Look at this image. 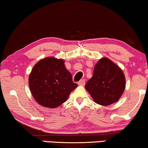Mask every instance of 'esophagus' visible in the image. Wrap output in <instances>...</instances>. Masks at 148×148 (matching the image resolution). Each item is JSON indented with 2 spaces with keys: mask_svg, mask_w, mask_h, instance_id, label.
I'll list each match as a JSON object with an SVG mask.
<instances>
[{
  "mask_svg": "<svg viewBox=\"0 0 148 148\" xmlns=\"http://www.w3.org/2000/svg\"><path fill=\"white\" fill-rule=\"evenodd\" d=\"M78 84L79 85V86H84L85 85V80L84 79H82L79 81V82H78Z\"/></svg>",
  "mask_w": 148,
  "mask_h": 148,
  "instance_id": "obj_1",
  "label": "esophagus"
}]
</instances>
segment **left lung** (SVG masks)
I'll list each match as a JSON object with an SVG mask.
<instances>
[{"instance_id":"8db88e82","label":"left lung","mask_w":148,"mask_h":148,"mask_svg":"<svg viewBox=\"0 0 148 148\" xmlns=\"http://www.w3.org/2000/svg\"><path fill=\"white\" fill-rule=\"evenodd\" d=\"M125 77L114 62L103 57L94 66L92 77L86 83V90L97 104L102 106L118 102L125 89Z\"/></svg>"}]
</instances>
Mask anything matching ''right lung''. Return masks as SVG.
Here are the masks:
<instances>
[{"mask_svg": "<svg viewBox=\"0 0 148 148\" xmlns=\"http://www.w3.org/2000/svg\"><path fill=\"white\" fill-rule=\"evenodd\" d=\"M29 87L32 96L41 106L54 108L67 100L77 84L64 65V60L46 57L34 66L29 75Z\"/></svg>", "mask_w": 148, "mask_h": 148, "instance_id": "obj_1", "label": "right lung"}]
</instances>
